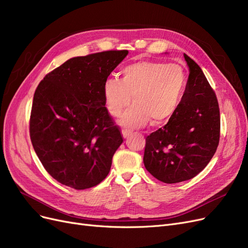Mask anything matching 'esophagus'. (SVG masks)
I'll return each mask as SVG.
<instances>
[{
    "label": "esophagus",
    "instance_id": "obj_1",
    "mask_svg": "<svg viewBox=\"0 0 248 248\" xmlns=\"http://www.w3.org/2000/svg\"><path fill=\"white\" fill-rule=\"evenodd\" d=\"M131 133H132V131H131V130H128V129H123V130H122V136H123L124 139L128 138Z\"/></svg>",
    "mask_w": 248,
    "mask_h": 248
}]
</instances>
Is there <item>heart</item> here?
Segmentation results:
<instances>
[{
    "instance_id": "1",
    "label": "heart",
    "mask_w": 248,
    "mask_h": 248,
    "mask_svg": "<svg viewBox=\"0 0 248 248\" xmlns=\"http://www.w3.org/2000/svg\"><path fill=\"white\" fill-rule=\"evenodd\" d=\"M187 74L182 66L157 61H139L125 66L121 78H108L103 96L109 114L126 127H140L152 120L155 125L168 122L182 100Z\"/></svg>"
}]
</instances>
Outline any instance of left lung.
Instances as JSON below:
<instances>
[{
	"mask_svg": "<svg viewBox=\"0 0 248 248\" xmlns=\"http://www.w3.org/2000/svg\"><path fill=\"white\" fill-rule=\"evenodd\" d=\"M189 77L182 100L169 122L146 138L144 164L168 184L196 177L219 144L220 114L215 92L201 67L184 54Z\"/></svg>",
	"mask_w": 248,
	"mask_h": 248,
	"instance_id": "8db88e82",
	"label": "left lung"
}]
</instances>
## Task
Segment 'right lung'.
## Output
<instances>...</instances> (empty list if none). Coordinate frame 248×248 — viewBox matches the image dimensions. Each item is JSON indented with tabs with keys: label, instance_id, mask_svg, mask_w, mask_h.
<instances>
[{
	"label": "right lung",
	"instance_id": "obj_1",
	"mask_svg": "<svg viewBox=\"0 0 248 248\" xmlns=\"http://www.w3.org/2000/svg\"><path fill=\"white\" fill-rule=\"evenodd\" d=\"M128 50H108L69 59L37 87L30 138L48 174L63 185L91 188L108 175L123 142L109 116L103 85Z\"/></svg>",
	"mask_w": 248,
	"mask_h": 248
}]
</instances>
